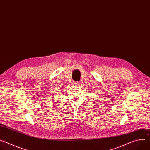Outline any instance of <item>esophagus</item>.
Here are the masks:
<instances>
[{
  "mask_svg": "<svg viewBox=\"0 0 150 150\" xmlns=\"http://www.w3.org/2000/svg\"><path fill=\"white\" fill-rule=\"evenodd\" d=\"M73 84H74V85H75V86H78V85H79V83L78 82H77V81H76V82L75 81V82H73Z\"/></svg>",
  "mask_w": 150,
  "mask_h": 150,
  "instance_id": "esophagus-1",
  "label": "esophagus"
}]
</instances>
